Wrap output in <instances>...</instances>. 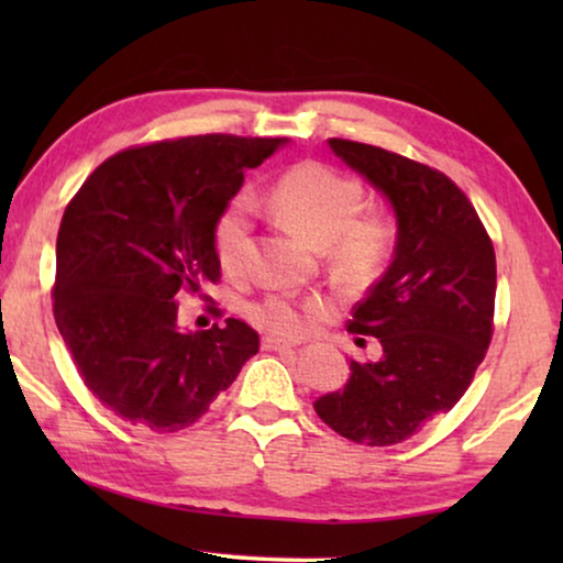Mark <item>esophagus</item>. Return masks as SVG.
<instances>
[{
  "instance_id": "esophagus-1",
  "label": "esophagus",
  "mask_w": 563,
  "mask_h": 563,
  "mask_svg": "<svg viewBox=\"0 0 563 563\" xmlns=\"http://www.w3.org/2000/svg\"><path fill=\"white\" fill-rule=\"evenodd\" d=\"M261 345H264V351H291L295 349V343L282 341V338H276V335H264Z\"/></svg>"
}]
</instances>
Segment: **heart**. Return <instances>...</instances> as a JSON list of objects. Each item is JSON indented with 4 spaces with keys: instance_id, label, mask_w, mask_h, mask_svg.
<instances>
[{
    "instance_id": "1",
    "label": "heart",
    "mask_w": 563,
    "mask_h": 563,
    "mask_svg": "<svg viewBox=\"0 0 563 563\" xmlns=\"http://www.w3.org/2000/svg\"><path fill=\"white\" fill-rule=\"evenodd\" d=\"M272 207L279 220L305 241L328 249L330 261L345 279H366L387 256L391 225L379 214H358L361 189L349 176L322 164L289 168L272 189ZM251 230V205L238 197L214 222V253L222 268L241 266ZM325 312L320 299H297L274 291L251 307L253 322L282 335L310 330Z\"/></svg>"
}]
</instances>
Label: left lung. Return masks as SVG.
<instances>
[{"mask_svg":"<svg viewBox=\"0 0 563 563\" xmlns=\"http://www.w3.org/2000/svg\"><path fill=\"white\" fill-rule=\"evenodd\" d=\"M328 145L387 199L397 238L391 264L349 322L351 333L379 338V358H351L345 387L322 395L314 412L353 443H402L459 402L489 349L495 249L445 174L376 145Z\"/></svg>","mask_w":563,"mask_h":563,"instance_id":"8db88e82","label":"left lung"}]
</instances>
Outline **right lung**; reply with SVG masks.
Listing matches in <instances>:
<instances>
[{
	"mask_svg": "<svg viewBox=\"0 0 563 563\" xmlns=\"http://www.w3.org/2000/svg\"><path fill=\"white\" fill-rule=\"evenodd\" d=\"M289 137L191 135L122 151L84 181L56 241V325L84 384L133 426L176 433L258 353L243 320L187 330L179 297L220 279L214 222Z\"/></svg>",
	"mask_w": 563,
	"mask_h": 563,
	"instance_id": "add662e5",
	"label": "right lung"
}]
</instances>
